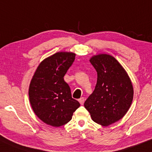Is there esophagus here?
<instances>
[{"label": "esophagus", "instance_id": "34e87169", "mask_svg": "<svg viewBox=\"0 0 152 152\" xmlns=\"http://www.w3.org/2000/svg\"><path fill=\"white\" fill-rule=\"evenodd\" d=\"M78 102H79L81 105H83V103H84V98H80L79 99H78Z\"/></svg>", "mask_w": 152, "mask_h": 152}]
</instances>
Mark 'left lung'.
<instances>
[{"label":"left lung","instance_id":"obj_1","mask_svg":"<svg viewBox=\"0 0 152 152\" xmlns=\"http://www.w3.org/2000/svg\"><path fill=\"white\" fill-rule=\"evenodd\" d=\"M90 62L98 78L84 107L95 122L107 127L121 120L128 111L134 96L132 83L125 69L113 56L97 54Z\"/></svg>","mask_w":152,"mask_h":152}]
</instances>
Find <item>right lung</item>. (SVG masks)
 Masks as SVG:
<instances>
[{
    "label": "right lung",
    "instance_id": "right-lung-1",
    "mask_svg": "<svg viewBox=\"0 0 152 152\" xmlns=\"http://www.w3.org/2000/svg\"><path fill=\"white\" fill-rule=\"evenodd\" d=\"M75 56V53L67 52L48 56L41 61L30 81L28 94L32 108L42 121L52 127L68 123L80 106L64 80Z\"/></svg>",
    "mask_w": 152,
    "mask_h": 152
}]
</instances>
